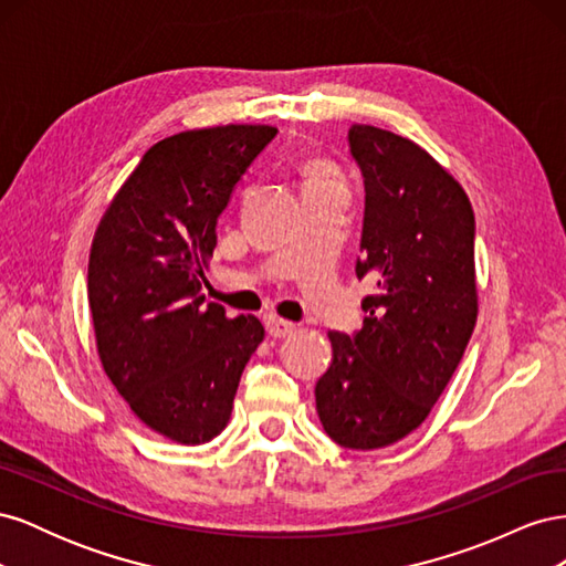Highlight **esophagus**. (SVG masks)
Returning <instances> with one entry per match:
<instances>
[{
	"mask_svg": "<svg viewBox=\"0 0 566 566\" xmlns=\"http://www.w3.org/2000/svg\"><path fill=\"white\" fill-rule=\"evenodd\" d=\"M297 325L293 321H283V318H276V316H269L266 318V333L271 337H287L295 333Z\"/></svg>",
	"mask_w": 566,
	"mask_h": 566,
	"instance_id": "1",
	"label": "esophagus"
}]
</instances>
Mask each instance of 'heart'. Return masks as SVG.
<instances>
[{
	"mask_svg": "<svg viewBox=\"0 0 566 566\" xmlns=\"http://www.w3.org/2000/svg\"><path fill=\"white\" fill-rule=\"evenodd\" d=\"M304 179H306V186H337L333 169L321 160L304 165Z\"/></svg>",
	"mask_w": 566,
	"mask_h": 566,
	"instance_id": "heart-1",
	"label": "heart"
}]
</instances>
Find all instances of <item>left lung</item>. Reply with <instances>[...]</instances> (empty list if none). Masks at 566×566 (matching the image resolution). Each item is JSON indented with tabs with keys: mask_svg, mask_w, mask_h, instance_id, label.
Here are the masks:
<instances>
[{
	"mask_svg": "<svg viewBox=\"0 0 566 566\" xmlns=\"http://www.w3.org/2000/svg\"><path fill=\"white\" fill-rule=\"evenodd\" d=\"M366 188L364 328L328 333L333 364L316 382L325 434L354 451L397 443L424 422L476 323L474 212L462 186L406 136L352 125Z\"/></svg>",
	"mask_w": 566,
	"mask_h": 566,
	"instance_id": "obj_1",
	"label": "left lung"
}]
</instances>
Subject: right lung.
<instances>
[{"mask_svg":"<svg viewBox=\"0 0 566 566\" xmlns=\"http://www.w3.org/2000/svg\"><path fill=\"white\" fill-rule=\"evenodd\" d=\"M269 125L188 129L150 146L101 217L87 295L101 366L153 432L198 447L224 430L264 339L256 316L205 304L217 219L276 136Z\"/></svg>","mask_w":566,"mask_h":566,"instance_id":"obj_1","label":"right lung"}]
</instances>
